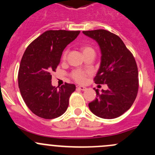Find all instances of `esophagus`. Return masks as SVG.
Listing matches in <instances>:
<instances>
[{
    "label": "esophagus",
    "instance_id": "1",
    "mask_svg": "<svg viewBox=\"0 0 155 155\" xmlns=\"http://www.w3.org/2000/svg\"><path fill=\"white\" fill-rule=\"evenodd\" d=\"M77 87L79 89V90H82V91H85L87 89V87H85L84 86H81V85H78Z\"/></svg>",
    "mask_w": 155,
    "mask_h": 155
}]
</instances>
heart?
<instances>
[{"instance_id": "1", "label": "heart", "mask_w": 155, "mask_h": 155, "mask_svg": "<svg viewBox=\"0 0 155 155\" xmlns=\"http://www.w3.org/2000/svg\"><path fill=\"white\" fill-rule=\"evenodd\" d=\"M81 50H82V53L83 54L85 55V54L87 53L90 52V51H94L93 48H91V46H87V45H84V46H81ZM67 57V51H64L63 54H62V59L63 60H65ZM72 77L73 79H74L76 82H79V83H82V82H85V76H86V73L85 72L82 71V70H73V73L71 74Z\"/></svg>"}]
</instances>
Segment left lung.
I'll use <instances>...</instances> for the list:
<instances>
[{
    "label": "left lung",
    "mask_w": 155,
    "mask_h": 155,
    "mask_svg": "<svg viewBox=\"0 0 155 155\" xmlns=\"http://www.w3.org/2000/svg\"><path fill=\"white\" fill-rule=\"evenodd\" d=\"M96 40L101 50V63L94 81L107 84L109 88L99 93L89 103L90 110L97 116L107 119L119 117L134 104L139 89L138 68L132 53L116 34L107 30L83 31Z\"/></svg>",
    "instance_id": "obj_1"
}]
</instances>
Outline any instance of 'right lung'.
I'll list each match as a JSON object with an SVG mask.
<instances>
[{"mask_svg": "<svg viewBox=\"0 0 155 155\" xmlns=\"http://www.w3.org/2000/svg\"><path fill=\"white\" fill-rule=\"evenodd\" d=\"M79 31L50 30L39 36L26 48L20 63L18 82L20 93L30 110L40 118L52 119L63 115L76 85L65 82L51 85L65 47L79 35Z\"/></svg>", "mask_w": 155, "mask_h": 155, "instance_id": "add662e5", "label": "right lung"}]
</instances>
